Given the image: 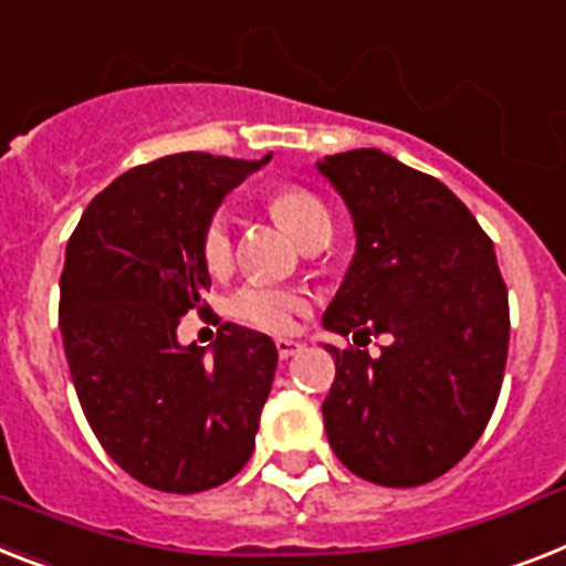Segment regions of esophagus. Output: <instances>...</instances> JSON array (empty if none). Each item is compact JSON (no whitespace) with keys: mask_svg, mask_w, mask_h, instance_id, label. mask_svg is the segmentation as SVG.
Here are the masks:
<instances>
[{"mask_svg":"<svg viewBox=\"0 0 566 566\" xmlns=\"http://www.w3.org/2000/svg\"><path fill=\"white\" fill-rule=\"evenodd\" d=\"M275 352H279V357H282V360H287V357H293L302 352V343H296V339H291V337H279L275 339Z\"/></svg>","mask_w":566,"mask_h":566,"instance_id":"obj_1","label":"esophagus"}]
</instances>
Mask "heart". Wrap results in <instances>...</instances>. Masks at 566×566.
Returning <instances> with one entry per match:
<instances>
[{
	"label": "heart",
	"mask_w": 566,
	"mask_h": 566,
	"mask_svg": "<svg viewBox=\"0 0 566 566\" xmlns=\"http://www.w3.org/2000/svg\"><path fill=\"white\" fill-rule=\"evenodd\" d=\"M268 211L282 223L302 247L319 238L323 232H331V214L323 206V200L311 195L302 186H279L268 195ZM200 255L209 273H227L232 264V223L227 211H214L200 235ZM311 307V296L296 287H279V284L250 282L241 284L229 296V314L238 323L252 325V328L291 331L296 316H302Z\"/></svg>",
	"instance_id": "obj_1"
}]
</instances>
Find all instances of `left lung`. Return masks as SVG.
<instances>
[{
  "label": "left lung",
  "mask_w": 566,
  "mask_h": 566,
  "mask_svg": "<svg viewBox=\"0 0 566 566\" xmlns=\"http://www.w3.org/2000/svg\"><path fill=\"white\" fill-rule=\"evenodd\" d=\"M355 218L357 252L323 316L355 334L334 348L323 401L328 442L363 480L412 489L442 476L482 436L509 355V293L494 243L430 174L375 148L319 163ZM389 333L378 358L360 336Z\"/></svg>",
  "instance_id": "8db88e82"
}]
</instances>
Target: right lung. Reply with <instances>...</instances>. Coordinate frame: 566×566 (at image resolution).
<instances>
[{
	"label": "right lung",
	"mask_w": 566,
	"mask_h": 566,
	"mask_svg": "<svg viewBox=\"0 0 566 566\" xmlns=\"http://www.w3.org/2000/svg\"><path fill=\"white\" fill-rule=\"evenodd\" d=\"M264 159L174 154L92 197L66 243L60 334L77 401L113 462L156 491L197 494L247 465L275 375L273 339L223 323L177 343L211 287L200 235L223 195Z\"/></svg>",
	"instance_id": "right-lung-1"
}]
</instances>
